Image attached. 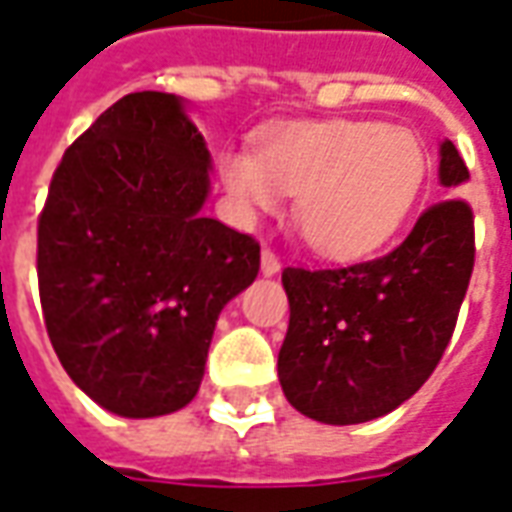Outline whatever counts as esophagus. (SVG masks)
I'll return each mask as SVG.
<instances>
[{
	"label": "esophagus",
	"mask_w": 512,
	"mask_h": 512,
	"mask_svg": "<svg viewBox=\"0 0 512 512\" xmlns=\"http://www.w3.org/2000/svg\"><path fill=\"white\" fill-rule=\"evenodd\" d=\"M279 257L274 255V252H271V249H263V252H260V274H263V277H277L279 274Z\"/></svg>",
	"instance_id": "1"
}]
</instances>
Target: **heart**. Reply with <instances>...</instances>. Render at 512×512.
Masks as SVG:
<instances>
[{
  "instance_id": "b5f03b06",
  "label": "heart",
  "mask_w": 512,
  "mask_h": 512,
  "mask_svg": "<svg viewBox=\"0 0 512 512\" xmlns=\"http://www.w3.org/2000/svg\"><path fill=\"white\" fill-rule=\"evenodd\" d=\"M425 147L408 128L370 120L296 123L249 150H224L219 178L235 213L252 222L296 194L304 241L334 260L373 252L395 233L425 180Z\"/></svg>"
}]
</instances>
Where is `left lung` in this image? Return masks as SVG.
<instances>
[{"label": "left lung", "instance_id": "8db88e82", "mask_svg": "<svg viewBox=\"0 0 512 512\" xmlns=\"http://www.w3.org/2000/svg\"><path fill=\"white\" fill-rule=\"evenodd\" d=\"M466 180L461 153L444 139L441 189L455 194ZM472 266V208L450 197L384 257L323 271L285 268L290 323L277 370L290 406L315 422L359 425L406 403L450 343Z\"/></svg>", "mask_w": 512, "mask_h": 512}]
</instances>
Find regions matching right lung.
I'll return each mask as SVG.
<instances>
[{"instance_id": "add662e5", "label": "right lung", "mask_w": 512, "mask_h": 512, "mask_svg": "<svg viewBox=\"0 0 512 512\" xmlns=\"http://www.w3.org/2000/svg\"><path fill=\"white\" fill-rule=\"evenodd\" d=\"M186 109L153 90L120 98L65 150L40 213L51 345L117 417L189 406L219 312L260 271L255 238L202 213L213 161Z\"/></svg>"}]
</instances>
